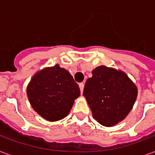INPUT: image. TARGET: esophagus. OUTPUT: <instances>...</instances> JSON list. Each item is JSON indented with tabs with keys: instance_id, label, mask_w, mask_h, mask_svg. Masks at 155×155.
Wrapping results in <instances>:
<instances>
[{
	"instance_id": "esophagus-1",
	"label": "esophagus",
	"mask_w": 155,
	"mask_h": 155,
	"mask_svg": "<svg viewBox=\"0 0 155 155\" xmlns=\"http://www.w3.org/2000/svg\"><path fill=\"white\" fill-rule=\"evenodd\" d=\"M84 84H83V83H81V84H79V87H80V90H81V94L83 93V91H84Z\"/></svg>"
}]
</instances>
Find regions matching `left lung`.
<instances>
[{
	"instance_id": "1",
	"label": "left lung",
	"mask_w": 155,
	"mask_h": 155,
	"mask_svg": "<svg viewBox=\"0 0 155 155\" xmlns=\"http://www.w3.org/2000/svg\"><path fill=\"white\" fill-rule=\"evenodd\" d=\"M83 95L94 119L104 126L111 127L129 114L136 101L138 89L124 71L101 65L92 71Z\"/></svg>"
}]
</instances>
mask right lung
Here are the masks:
<instances>
[{
    "mask_svg": "<svg viewBox=\"0 0 155 155\" xmlns=\"http://www.w3.org/2000/svg\"><path fill=\"white\" fill-rule=\"evenodd\" d=\"M33 110L48 121H58L70 113L80 88L70 72L58 64L35 73L26 88Z\"/></svg>",
    "mask_w": 155,
    "mask_h": 155,
    "instance_id": "obj_1",
    "label": "right lung"
}]
</instances>
